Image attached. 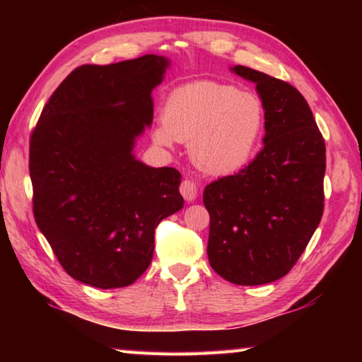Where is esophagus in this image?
<instances>
[{"mask_svg": "<svg viewBox=\"0 0 362 362\" xmlns=\"http://www.w3.org/2000/svg\"><path fill=\"white\" fill-rule=\"evenodd\" d=\"M180 193H182L183 198H185V201L192 203V201L196 199V196H198V188H196V183L193 180H189V179L182 180Z\"/></svg>", "mask_w": 362, "mask_h": 362, "instance_id": "obj_1", "label": "esophagus"}]
</instances>
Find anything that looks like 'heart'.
<instances>
[{"label": "heart", "instance_id": "b5f03b06", "mask_svg": "<svg viewBox=\"0 0 362 362\" xmlns=\"http://www.w3.org/2000/svg\"><path fill=\"white\" fill-rule=\"evenodd\" d=\"M265 124L260 95L220 81H194L168 95L163 119L153 127L158 145L188 142L189 156L203 173L226 175L252 156Z\"/></svg>", "mask_w": 362, "mask_h": 362}]
</instances>
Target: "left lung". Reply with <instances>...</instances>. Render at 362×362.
Segmentation results:
<instances>
[{"label": "left lung", "instance_id": "8db88e82", "mask_svg": "<svg viewBox=\"0 0 362 362\" xmlns=\"http://www.w3.org/2000/svg\"><path fill=\"white\" fill-rule=\"evenodd\" d=\"M265 107L263 148L246 168L206 187L207 257L240 286L286 276L321 222L326 144L305 97L289 83L236 65Z\"/></svg>", "mask_w": 362, "mask_h": 362}]
</instances>
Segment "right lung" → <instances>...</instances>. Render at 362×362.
I'll return each mask as SVG.
<instances>
[{"mask_svg": "<svg viewBox=\"0 0 362 362\" xmlns=\"http://www.w3.org/2000/svg\"><path fill=\"white\" fill-rule=\"evenodd\" d=\"M168 66L155 54L78 66L32 132L36 225L79 283L132 284L151 263L158 223L183 207L179 170L150 168L132 153L151 124V90Z\"/></svg>", "mask_w": 362, "mask_h": 362, "instance_id": "obj_1", "label": "right lung"}]
</instances>
